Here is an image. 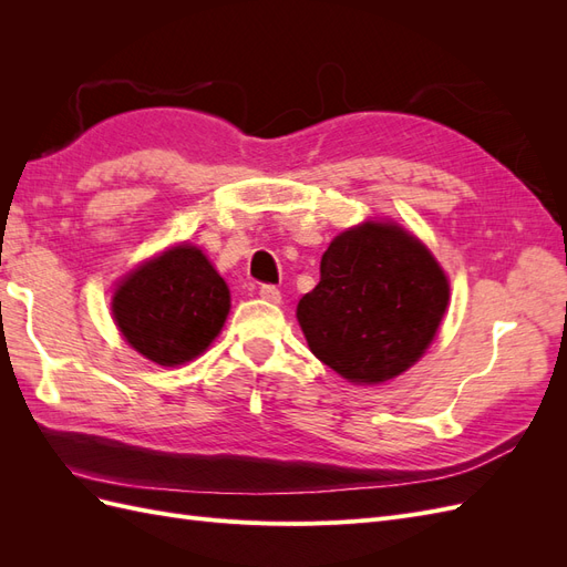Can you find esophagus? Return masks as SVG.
<instances>
[{
	"mask_svg": "<svg viewBox=\"0 0 567 567\" xmlns=\"http://www.w3.org/2000/svg\"><path fill=\"white\" fill-rule=\"evenodd\" d=\"M260 298L262 300H267V302H281V293H279V288H274V286H260Z\"/></svg>",
	"mask_w": 567,
	"mask_h": 567,
	"instance_id": "34e87169",
	"label": "esophagus"
}]
</instances>
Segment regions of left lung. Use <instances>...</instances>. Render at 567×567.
<instances>
[{
	"instance_id": "1",
	"label": "left lung",
	"mask_w": 567,
	"mask_h": 567,
	"mask_svg": "<svg viewBox=\"0 0 567 567\" xmlns=\"http://www.w3.org/2000/svg\"><path fill=\"white\" fill-rule=\"evenodd\" d=\"M450 298L433 250L400 221L369 217L326 248L296 317L319 362L352 385H381L433 346Z\"/></svg>"
}]
</instances>
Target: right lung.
I'll list each match as a JSON object with an SVG mask.
<instances>
[{
    "label": "right lung",
    "instance_id": "1",
    "mask_svg": "<svg viewBox=\"0 0 567 567\" xmlns=\"http://www.w3.org/2000/svg\"><path fill=\"white\" fill-rule=\"evenodd\" d=\"M227 281L188 241L146 257L115 281L111 315L127 346L158 367L194 362L225 329Z\"/></svg>",
    "mask_w": 567,
    "mask_h": 567
}]
</instances>
